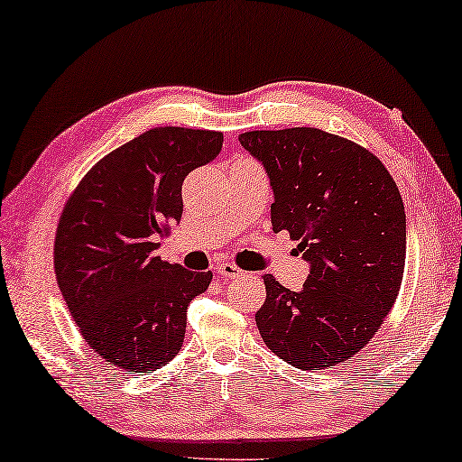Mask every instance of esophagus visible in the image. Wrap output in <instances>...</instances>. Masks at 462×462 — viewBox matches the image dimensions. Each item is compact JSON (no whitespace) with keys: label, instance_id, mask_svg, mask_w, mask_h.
<instances>
[{"label":"esophagus","instance_id":"34e87169","mask_svg":"<svg viewBox=\"0 0 462 462\" xmlns=\"http://www.w3.org/2000/svg\"><path fill=\"white\" fill-rule=\"evenodd\" d=\"M217 272H218V276H221V278H236V276H241V274H244V270L237 268L236 263H231V262H223V263H218V266H217Z\"/></svg>","mask_w":462,"mask_h":462}]
</instances>
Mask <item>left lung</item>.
<instances>
[{
    "label": "left lung",
    "instance_id": "1",
    "mask_svg": "<svg viewBox=\"0 0 462 462\" xmlns=\"http://www.w3.org/2000/svg\"><path fill=\"white\" fill-rule=\"evenodd\" d=\"M274 190L272 229H286L311 263L299 292L263 276L260 336L294 368L352 358L381 328L405 268V208L395 180L368 149L321 128L239 134Z\"/></svg>",
    "mask_w": 462,
    "mask_h": 462
}]
</instances>
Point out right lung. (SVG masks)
I'll list each match as a JSON object with an SVG mask.
<instances>
[{
	"label": "right lung",
	"instance_id": "add662e5",
	"mask_svg": "<svg viewBox=\"0 0 462 462\" xmlns=\"http://www.w3.org/2000/svg\"><path fill=\"white\" fill-rule=\"evenodd\" d=\"M223 133L157 126L102 157L59 218L55 274L79 334L128 373L180 352L186 311L213 272H188L153 252L180 223L181 184L221 153Z\"/></svg>",
	"mask_w": 462,
	"mask_h": 462
}]
</instances>
